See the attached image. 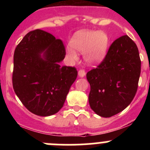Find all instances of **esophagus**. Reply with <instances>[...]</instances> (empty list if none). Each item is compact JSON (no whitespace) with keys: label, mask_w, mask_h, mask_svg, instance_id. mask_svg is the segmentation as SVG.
<instances>
[{"label":"esophagus","mask_w":150,"mask_h":150,"mask_svg":"<svg viewBox=\"0 0 150 150\" xmlns=\"http://www.w3.org/2000/svg\"><path fill=\"white\" fill-rule=\"evenodd\" d=\"M78 75H79L80 77H81V78L84 77L85 75H86V72H85L84 69H80V70L78 71Z\"/></svg>","instance_id":"1"}]
</instances>
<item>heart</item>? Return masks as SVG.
Segmentation results:
<instances>
[{
    "instance_id": "heart-1",
    "label": "heart",
    "mask_w": 150,
    "mask_h": 150,
    "mask_svg": "<svg viewBox=\"0 0 150 150\" xmlns=\"http://www.w3.org/2000/svg\"><path fill=\"white\" fill-rule=\"evenodd\" d=\"M71 46L79 52L86 53V60L91 64L99 63L104 59L109 46V38L103 31L81 30L74 35ZM68 57L78 59V55L71 47L67 48Z\"/></svg>"
}]
</instances>
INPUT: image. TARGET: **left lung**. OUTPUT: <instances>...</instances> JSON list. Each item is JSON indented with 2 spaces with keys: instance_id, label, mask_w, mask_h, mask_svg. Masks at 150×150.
<instances>
[{
  "instance_id": "obj_1",
  "label": "left lung",
  "mask_w": 150,
  "mask_h": 150,
  "mask_svg": "<svg viewBox=\"0 0 150 150\" xmlns=\"http://www.w3.org/2000/svg\"><path fill=\"white\" fill-rule=\"evenodd\" d=\"M141 73V59L136 43L122 35L111 44L104 59L88 71L90 107L104 117L126 108L134 99Z\"/></svg>"
}]
</instances>
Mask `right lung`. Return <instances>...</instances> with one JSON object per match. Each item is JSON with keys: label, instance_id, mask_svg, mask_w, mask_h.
<instances>
[{"label": "right lung", "instance_id": "right-lung-1", "mask_svg": "<svg viewBox=\"0 0 150 150\" xmlns=\"http://www.w3.org/2000/svg\"><path fill=\"white\" fill-rule=\"evenodd\" d=\"M44 53V59L40 56ZM62 40L42 30L29 32L15 48L12 83L15 93L32 113L49 116L63 107L78 71L61 66Z\"/></svg>", "mask_w": 150, "mask_h": 150}]
</instances>
